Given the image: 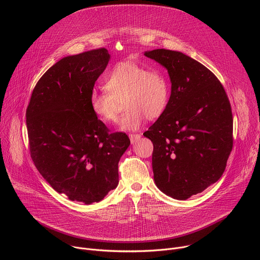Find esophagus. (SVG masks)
Segmentation results:
<instances>
[{"mask_svg":"<svg viewBox=\"0 0 260 260\" xmlns=\"http://www.w3.org/2000/svg\"><path fill=\"white\" fill-rule=\"evenodd\" d=\"M129 139H131L132 144H135V143H137L141 139V135H139V134H131L129 135Z\"/></svg>","mask_w":260,"mask_h":260,"instance_id":"34e87169","label":"esophagus"}]
</instances>
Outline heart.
<instances>
[{
  "label": "heart",
  "instance_id": "1",
  "mask_svg": "<svg viewBox=\"0 0 260 260\" xmlns=\"http://www.w3.org/2000/svg\"><path fill=\"white\" fill-rule=\"evenodd\" d=\"M104 84L106 90L90 94L91 111L104 123H116L121 103L125 102L122 131H137L146 118H159L170 104L172 89L166 74L131 60L116 63L105 76Z\"/></svg>",
  "mask_w": 260,
  "mask_h": 260
}]
</instances>
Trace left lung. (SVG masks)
Here are the masks:
<instances>
[{"label":"left lung","instance_id":"left-lung-1","mask_svg":"<svg viewBox=\"0 0 260 260\" xmlns=\"http://www.w3.org/2000/svg\"><path fill=\"white\" fill-rule=\"evenodd\" d=\"M145 56L164 66L172 83L166 112L144 133L153 143L156 186L187 200L220 179L233 150V112L218 78L179 51L154 49Z\"/></svg>","mask_w":260,"mask_h":260}]
</instances>
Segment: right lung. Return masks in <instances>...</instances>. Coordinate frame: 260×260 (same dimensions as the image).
<instances>
[{"label":"right lung","instance_id":"right-lung-1","mask_svg":"<svg viewBox=\"0 0 260 260\" xmlns=\"http://www.w3.org/2000/svg\"><path fill=\"white\" fill-rule=\"evenodd\" d=\"M110 59L106 48L61 58L37 82L26 108L30 157L50 186L71 201H102L118 185V162L131 141L110 133L90 94Z\"/></svg>","mask_w":260,"mask_h":260}]
</instances>
